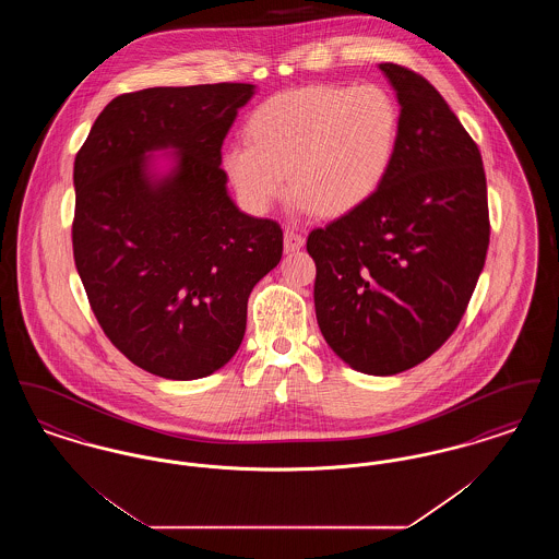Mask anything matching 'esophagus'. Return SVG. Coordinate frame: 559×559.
<instances>
[{
	"instance_id": "esophagus-1",
	"label": "esophagus",
	"mask_w": 559,
	"mask_h": 559,
	"mask_svg": "<svg viewBox=\"0 0 559 559\" xmlns=\"http://www.w3.org/2000/svg\"><path fill=\"white\" fill-rule=\"evenodd\" d=\"M304 242H306V239L295 228H292V226L285 228V249L287 251H299L304 247Z\"/></svg>"
}]
</instances>
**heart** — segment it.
<instances>
[{
	"mask_svg": "<svg viewBox=\"0 0 559 559\" xmlns=\"http://www.w3.org/2000/svg\"><path fill=\"white\" fill-rule=\"evenodd\" d=\"M400 108L374 83L310 85L276 94L251 112L247 146H233L224 167L240 199L270 210L287 176L301 207L344 215L367 203L396 155Z\"/></svg>",
	"mask_w": 559,
	"mask_h": 559,
	"instance_id": "1",
	"label": "heart"
}]
</instances>
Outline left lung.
<instances>
[{
  "mask_svg": "<svg viewBox=\"0 0 559 559\" xmlns=\"http://www.w3.org/2000/svg\"><path fill=\"white\" fill-rule=\"evenodd\" d=\"M379 69L400 103L396 155L358 210L308 235L322 337L356 371L396 374L463 319L490 240L478 144L429 81Z\"/></svg>",
  "mask_w": 559,
  "mask_h": 559,
  "instance_id": "8db88e82",
  "label": "left lung"
}]
</instances>
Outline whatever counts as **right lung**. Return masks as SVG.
<instances>
[{
  "label": "right lung",
  "mask_w": 559,
  "mask_h": 559,
  "mask_svg": "<svg viewBox=\"0 0 559 559\" xmlns=\"http://www.w3.org/2000/svg\"><path fill=\"white\" fill-rule=\"evenodd\" d=\"M251 83L146 87L108 103L75 157L73 258L110 344L165 379H199L239 349L247 299L283 255L274 219L237 210L222 144ZM179 148L153 181L143 155Z\"/></svg>",
  "instance_id": "right-lung-1"
}]
</instances>
